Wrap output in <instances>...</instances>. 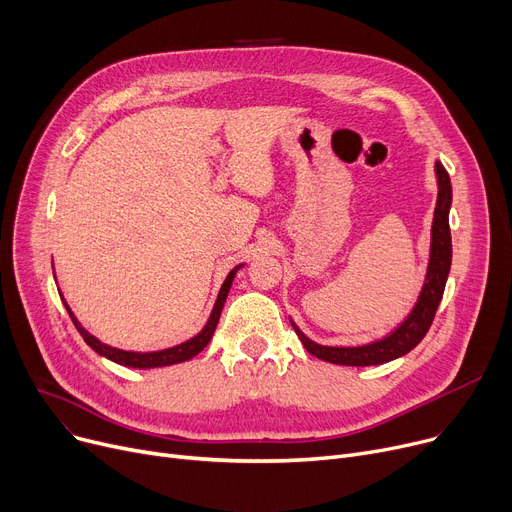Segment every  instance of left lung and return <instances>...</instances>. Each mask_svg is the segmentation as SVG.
Wrapping results in <instances>:
<instances>
[{
  "label": "left lung",
  "mask_w": 512,
  "mask_h": 512,
  "mask_svg": "<svg viewBox=\"0 0 512 512\" xmlns=\"http://www.w3.org/2000/svg\"><path fill=\"white\" fill-rule=\"evenodd\" d=\"M436 180H438V201H436L434 222H432V242H429L427 274L419 292V299L411 309V313L390 334L363 346L317 344L309 336H305L301 328L290 319V324L294 332H297V336L301 338L303 346L307 348V353L334 365L369 367V365H382L407 355L423 340L429 326H432L434 315L442 301L450 263H452V240H450V226H448V213L452 205V186H450V176L440 161H436Z\"/></svg>",
  "instance_id": "1"
}]
</instances>
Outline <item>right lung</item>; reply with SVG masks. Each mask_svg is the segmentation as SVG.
Listing matches in <instances>:
<instances>
[{
    "label": "right lung",
    "mask_w": 512,
    "mask_h": 512,
    "mask_svg": "<svg viewBox=\"0 0 512 512\" xmlns=\"http://www.w3.org/2000/svg\"><path fill=\"white\" fill-rule=\"evenodd\" d=\"M240 267H245V263L236 265L234 270H230V274L226 276L220 292H218V299H215V305L211 309V315L207 319V324L203 326V330L199 334H195L193 338H188L186 342H180L172 348H164V351H151V353H137V351H122V348H116V346H110V344H103L99 338H95L93 334H89L83 326H80V321L76 319V315L72 313V309L66 305V311L72 319V324L76 326V330L80 332V336H83V340L93 348V351L105 359H110L118 365H124V367H132V369H155V367H168V365H176V363H182V361H188L193 359L195 355H199L203 348L209 344L213 332H215V326H218L220 321V315H222V309H224V303H226V297L230 292V286H232V280L236 276V272L240 270Z\"/></svg>",
    "instance_id": "1"
}]
</instances>
